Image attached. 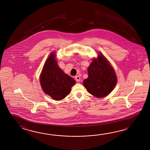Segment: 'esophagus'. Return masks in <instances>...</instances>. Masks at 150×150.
Returning <instances> with one entry per match:
<instances>
[{
    "label": "esophagus",
    "instance_id": "34e87169",
    "mask_svg": "<svg viewBox=\"0 0 150 150\" xmlns=\"http://www.w3.org/2000/svg\"><path fill=\"white\" fill-rule=\"evenodd\" d=\"M75 79H76V81H77V82H79L80 81V78L79 76H76Z\"/></svg>",
    "mask_w": 150,
    "mask_h": 150
}]
</instances>
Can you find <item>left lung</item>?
<instances>
[{"instance_id": "left-lung-1", "label": "left lung", "mask_w": 150, "mask_h": 150, "mask_svg": "<svg viewBox=\"0 0 150 150\" xmlns=\"http://www.w3.org/2000/svg\"><path fill=\"white\" fill-rule=\"evenodd\" d=\"M88 76L83 85L88 92L96 98H103L115 88L117 77L113 67L103 54L94 58L88 67Z\"/></svg>"}]
</instances>
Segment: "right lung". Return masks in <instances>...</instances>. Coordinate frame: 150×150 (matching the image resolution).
<instances>
[{
	"instance_id": "obj_1",
	"label": "right lung",
	"mask_w": 150,
	"mask_h": 150,
	"mask_svg": "<svg viewBox=\"0 0 150 150\" xmlns=\"http://www.w3.org/2000/svg\"><path fill=\"white\" fill-rule=\"evenodd\" d=\"M55 58L56 54L52 52L43 66L40 81L45 94L58 101L70 93L76 81L59 67Z\"/></svg>"
}]
</instances>
